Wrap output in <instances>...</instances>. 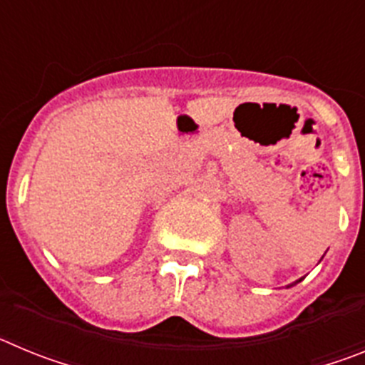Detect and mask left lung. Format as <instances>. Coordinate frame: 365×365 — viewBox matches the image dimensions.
<instances>
[{"label":"left lung","instance_id":"8db88e82","mask_svg":"<svg viewBox=\"0 0 365 365\" xmlns=\"http://www.w3.org/2000/svg\"><path fill=\"white\" fill-rule=\"evenodd\" d=\"M302 279H303V278H299V279H298V282H296V283H299V282H302ZM289 287H292V285H289Z\"/></svg>","mask_w":365,"mask_h":365}]
</instances>
